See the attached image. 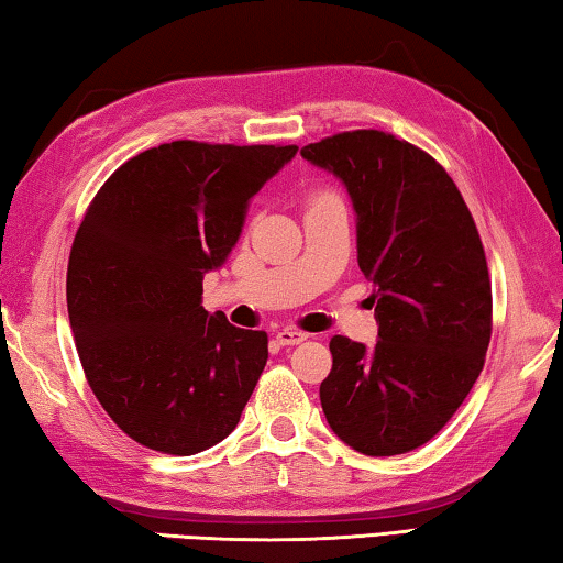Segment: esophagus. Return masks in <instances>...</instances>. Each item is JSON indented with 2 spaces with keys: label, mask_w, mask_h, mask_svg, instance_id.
Wrapping results in <instances>:
<instances>
[{
  "label": "esophagus",
  "mask_w": 563,
  "mask_h": 563,
  "mask_svg": "<svg viewBox=\"0 0 563 563\" xmlns=\"http://www.w3.org/2000/svg\"><path fill=\"white\" fill-rule=\"evenodd\" d=\"M309 339V334H303V331H299V329H279L276 331V342H279L282 346H294V344H301V342H307Z\"/></svg>",
  "instance_id": "34e87169"
}]
</instances>
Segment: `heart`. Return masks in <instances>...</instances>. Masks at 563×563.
Returning <instances> with one entry per match:
<instances>
[{"instance_id":"obj_1","label":"heart","mask_w":563,"mask_h":563,"mask_svg":"<svg viewBox=\"0 0 563 563\" xmlns=\"http://www.w3.org/2000/svg\"><path fill=\"white\" fill-rule=\"evenodd\" d=\"M321 199H336L334 191H317V195H311L309 205H314V201H321Z\"/></svg>"}]
</instances>
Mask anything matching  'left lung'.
Returning <instances> with one entry per match:
<instances>
[{"label":"left lung","mask_w":563,"mask_h":563,"mask_svg":"<svg viewBox=\"0 0 563 563\" xmlns=\"http://www.w3.org/2000/svg\"><path fill=\"white\" fill-rule=\"evenodd\" d=\"M301 156L352 197L379 324L374 349L331 339L321 409L362 454H407L446 427L484 368L492 282L474 217L434 156L379 129L327 136Z\"/></svg>","instance_id":"obj_1"}]
</instances>
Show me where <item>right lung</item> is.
I'll return each mask as SVG.
<instances>
[{"instance_id": "add662e5", "label": "right lung", "mask_w": 563, "mask_h": 563, "mask_svg": "<svg viewBox=\"0 0 563 563\" xmlns=\"http://www.w3.org/2000/svg\"><path fill=\"white\" fill-rule=\"evenodd\" d=\"M297 146L172 142L132 156L74 236L67 309L91 391L126 437L191 456L232 434L269 358L266 331L201 307L249 199Z\"/></svg>"}]
</instances>
